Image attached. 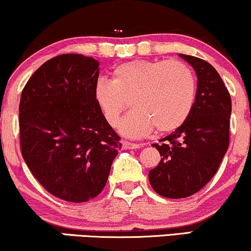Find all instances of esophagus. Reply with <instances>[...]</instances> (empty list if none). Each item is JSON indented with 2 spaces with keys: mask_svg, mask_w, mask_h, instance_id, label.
Listing matches in <instances>:
<instances>
[{
  "mask_svg": "<svg viewBox=\"0 0 251 251\" xmlns=\"http://www.w3.org/2000/svg\"><path fill=\"white\" fill-rule=\"evenodd\" d=\"M140 144H133L130 143V141H122V148L123 150H137V148H140Z\"/></svg>",
  "mask_w": 251,
  "mask_h": 251,
  "instance_id": "obj_1",
  "label": "esophagus"
}]
</instances>
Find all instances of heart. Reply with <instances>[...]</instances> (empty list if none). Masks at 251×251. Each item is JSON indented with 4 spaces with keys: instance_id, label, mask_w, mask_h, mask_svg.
<instances>
[{
    "instance_id": "heart-1",
    "label": "heart",
    "mask_w": 251,
    "mask_h": 251,
    "mask_svg": "<svg viewBox=\"0 0 251 251\" xmlns=\"http://www.w3.org/2000/svg\"><path fill=\"white\" fill-rule=\"evenodd\" d=\"M196 92L195 75L186 63L133 60L117 65L112 80H97L94 99L112 126L118 125L129 101L133 108L120 123V131L139 138L155 128L159 133L179 129L191 113Z\"/></svg>"
}]
</instances>
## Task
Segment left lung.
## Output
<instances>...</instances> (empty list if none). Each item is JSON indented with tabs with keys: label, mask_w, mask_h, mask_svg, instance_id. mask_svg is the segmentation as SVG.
<instances>
[{
	"label": "left lung",
	"mask_w": 251,
	"mask_h": 251,
	"mask_svg": "<svg viewBox=\"0 0 251 251\" xmlns=\"http://www.w3.org/2000/svg\"><path fill=\"white\" fill-rule=\"evenodd\" d=\"M195 69L197 92L187 121L152 144L162 156L148 173L151 186L165 198H186L205 187L220 168L230 140L231 96L213 65L179 54Z\"/></svg>",
	"instance_id": "obj_1"
}]
</instances>
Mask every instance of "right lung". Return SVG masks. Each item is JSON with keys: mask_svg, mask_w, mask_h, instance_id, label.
Listing matches in <instances>:
<instances>
[{"mask_svg": "<svg viewBox=\"0 0 251 251\" xmlns=\"http://www.w3.org/2000/svg\"><path fill=\"white\" fill-rule=\"evenodd\" d=\"M99 61L62 54L41 65L21 93V154L50 194L70 202L95 198L121 148L94 99Z\"/></svg>", "mask_w": 251, "mask_h": 251, "instance_id": "add662e5", "label": "right lung"}]
</instances>
